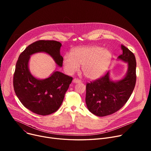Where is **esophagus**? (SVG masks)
Wrapping results in <instances>:
<instances>
[{"mask_svg": "<svg viewBox=\"0 0 151 151\" xmlns=\"http://www.w3.org/2000/svg\"><path fill=\"white\" fill-rule=\"evenodd\" d=\"M73 83H75V84H77V83H81V81L80 80H79L78 79L75 78V79H73Z\"/></svg>", "mask_w": 151, "mask_h": 151, "instance_id": "esophagus-1", "label": "esophagus"}]
</instances>
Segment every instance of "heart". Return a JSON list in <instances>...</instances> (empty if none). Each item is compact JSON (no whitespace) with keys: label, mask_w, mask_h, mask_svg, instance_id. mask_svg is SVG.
<instances>
[{"label":"heart","mask_w":151,"mask_h":151,"mask_svg":"<svg viewBox=\"0 0 151 151\" xmlns=\"http://www.w3.org/2000/svg\"><path fill=\"white\" fill-rule=\"evenodd\" d=\"M70 54L63 59V66L68 75H72L81 65L83 74L90 80L100 78L108 68L112 59L108 50L97 46H84L75 47Z\"/></svg>","instance_id":"heart-1"}]
</instances>
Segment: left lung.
Masks as SVG:
<instances>
[{
	"label": "left lung",
	"mask_w": 151,
	"mask_h": 151,
	"mask_svg": "<svg viewBox=\"0 0 151 151\" xmlns=\"http://www.w3.org/2000/svg\"><path fill=\"white\" fill-rule=\"evenodd\" d=\"M122 54L117 59L127 63L125 76L119 80L110 78L109 71L99 80L86 84V104L89 111L97 116L111 114L129 99L136 83L137 62L134 55L121 45Z\"/></svg>",
	"instance_id": "obj_1"
}]
</instances>
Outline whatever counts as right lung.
<instances>
[{
  "instance_id": "1",
  "label": "right lung",
  "mask_w": 151,
  "mask_h": 151,
  "mask_svg": "<svg viewBox=\"0 0 151 151\" xmlns=\"http://www.w3.org/2000/svg\"><path fill=\"white\" fill-rule=\"evenodd\" d=\"M62 44L54 40H39L29 45L19 56L13 77L16 95L21 104L32 112L46 116L59 108L73 78L59 71H54L46 78L38 79L30 73L29 63L32 55L44 52L62 67Z\"/></svg>"
}]
</instances>
